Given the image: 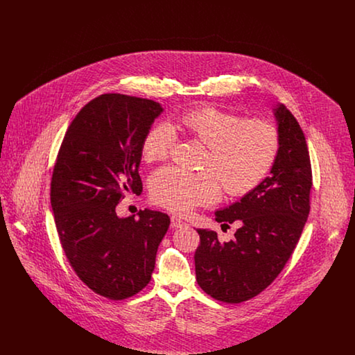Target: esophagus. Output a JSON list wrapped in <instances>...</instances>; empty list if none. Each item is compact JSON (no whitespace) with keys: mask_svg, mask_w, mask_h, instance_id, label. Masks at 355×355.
<instances>
[{"mask_svg":"<svg viewBox=\"0 0 355 355\" xmlns=\"http://www.w3.org/2000/svg\"><path fill=\"white\" fill-rule=\"evenodd\" d=\"M185 226H187V223L184 220H180L177 217H171V227L178 229V227H185Z\"/></svg>","mask_w":355,"mask_h":355,"instance_id":"34e87169","label":"esophagus"}]
</instances>
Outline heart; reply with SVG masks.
<instances>
[{
	"instance_id": "b5f03b06",
	"label": "heart",
	"mask_w": 355,
	"mask_h": 355,
	"mask_svg": "<svg viewBox=\"0 0 355 355\" xmlns=\"http://www.w3.org/2000/svg\"><path fill=\"white\" fill-rule=\"evenodd\" d=\"M174 132L207 148L202 161L207 170L190 173L166 166L149 181L153 202L178 214L217 201L220 184L233 197L250 193L268 177L279 153V133L270 122L207 105L187 110L170 125L153 126L142 141L144 161L166 159L175 142Z\"/></svg>"
}]
</instances>
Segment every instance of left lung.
Here are the masks:
<instances>
[{"label": "left lung", "instance_id": "8db88e82", "mask_svg": "<svg viewBox=\"0 0 355 355\" xmlns=\"http://www.w3.org/2000/svg\"><path fill=\"white\" fill-rule=\"evenodd\" d=\"M274 110L279 153L266 177L241 201L216 211L223 225L236 222L234 239L220 242L213 230L197 229V282L226 304L248 301L263 291L285 268L310 211L311 165L304 132L285 105Z\"/></svg>", "mask_w": 355, "mask_h": 355}]
</instances>
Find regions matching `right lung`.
<instances>
[{"label":"right lung","instance_id":"1","mask_svg":"<svg viewBox=\"0 0 355 355\" xmlns=\"http://www.w3.org/2000/svg\"><path fill=\"white\" fill-rule=\"evenodd\" d=\"M162 112L152 100L102 94L71 121L53 169L51 209L69 263L86 286L113 301L150 282L169 229L161 211L116 213L126 193L142 191V141Z\"/></svg>","mask_w":355,"mask_h":355}]
</instances>
